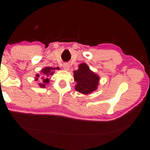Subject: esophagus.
<instances>
[{
    "instance_id": "1",
    "label": "esophagus",
    "mask_w": 150,
    "mask_h": 150,
    "mask_svg": "<svg viewBox=\"0 0 150 150\" xmlns=\"http://www.w3.org/2000/svg\"><path fill=\"white\" fill-rule=\"evenodd\" d=\"M69 67H70V65H69V63H64L63 64V69H65V70H69Z\"/></svg>"
}]
</instances>
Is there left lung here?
<instances>
[{
	"mask_svg": "<svg viewBox=\"0 0 150 150\" xmlns=\"http://www.w3.org/2000/svg\"><path fill=\"white\" fill-rule=\"evenodd\" d=\"M74 79L76 82L75 89L84 95H88L97 90L100 76L90 69L87 63L79 65V69L74 71Z\"/></svg>",
	"mask_w": 150,
	"mask_h": 150,
	"instance_id": "left-lung-1",
	"label": "left lung"
}]
</instances>
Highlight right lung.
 <instances>
[{
	"label": "right lung",
	"instance_id": "right-lung-1",
	"mask_svg": "<svg viewBox=\"0 0 150 150\" xmlns=\"http://www.w3.org/2000/svg\"><path fill=\"white\" fill-rule=\"evenodd\" d=\"M59 69V67H46L42 69L40 71V74H37L35 76V81H39L38 85L41 88H45L47 84L50 83V76H52L54 73V70Z\"/></svg>",
	"mask_w": 150,
	"mask_h": 150
}]
</instances>
